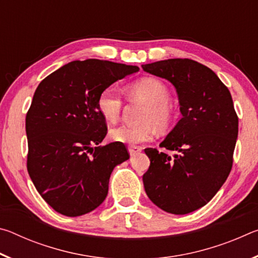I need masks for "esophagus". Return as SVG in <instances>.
Masks as SVG:
<instances>
[{
    "label": "esophagus",
    "instance_id": "34e87169",
    "mask_svg": "<svg viewBox=\"0 0 258 258\" xmlns=\"http://www.w3.org/2000/svg\"><path fill=\"white\" fill-rule=\"evenodd\" d=\"M141 150H142V148L139 147V146H128V151H130L131 156H134V155L139 154V152Z\"/></svg>",
    "mask_w": 258,
    "mask_h": 258
}]
</instances>
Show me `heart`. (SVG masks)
<instances>
[{"label": "heart", "mask_w": 258, "mask_h": 258, "mask_svg": "<svg viewBox=\"0 0 258 258\" xmlns=\"http://www.w3.org/2000/svg\"><path fill=\"white\" fill-rule=\"evenodd\" d=\"M131 100L146 103L141 120L137 125H120L110 131L113 141L137 143L149 141L155 137L157 130L166 132L172 127L175 120V107L169 101V91L158 78L143 77L133 82L127 87ZM99 112L107 121L115 123L119 119L123 110V99L110 87L101 91L97 100Z\"/></svg>", "instance_id": "heart-1"}]
</instances>
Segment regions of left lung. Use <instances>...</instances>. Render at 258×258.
Instances as JSON below:
<instances>
[{"label":"left lung","instance_id":"1","mask_svg":"<svg viewBox=\"0 0 258 258\" xmlns=\"http://www.w3.org/2000/svg\"><path fill=\"white\" fill-rule=\"evenodd\" d=\"M175 86L182 118L160 148H147L148 197L163 211L183 215L203 207L226 181L233 164L238 115L230 91L212 69L191 59L142 64Z\"/></svg>","mask_w":258,"mask_h":258}]
</instances>
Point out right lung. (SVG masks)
Segmentation results:
<instances>
[{
    "label": "right lung",
    "mask_w": 258,
    "mask_h": 258,
    "mask_svg": "<svg viewBox=\"0 0 258 258\" xmlns=\"http://www.w3.org/2000/svg\"><path fill=\"white\" fill-rule=\"evenodd\" d=\"M135 72L111 61L76 60L37 86L26 115L27 171L55 212L75 217L94 211L107 197L113 167L130 158L124 143L100 146L108 128L97 100Z\"/></svg>",
    "instance_id": "add662e5"
}]
</instances>
